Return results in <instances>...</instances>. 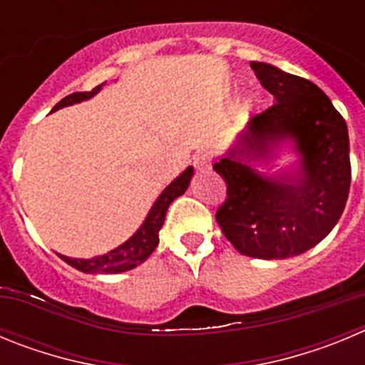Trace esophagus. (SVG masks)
<instances>
[{
	"mask_svg": "<svg viewBox=\"0 0 365 365\" xmlns=\"http://www.w3.org/2000/svg\"><path fill=\"white\" fill-rule=\"evenodd\" d=\"M193 166L197 172H208L212 168V155L208 151H199L195 157H193Z\"/></svg>",
	"mask_w": 365,
	"mask_h": 365,
	"instance_id": "obj_1",
	"label": "esophagus"
}]
</instances>
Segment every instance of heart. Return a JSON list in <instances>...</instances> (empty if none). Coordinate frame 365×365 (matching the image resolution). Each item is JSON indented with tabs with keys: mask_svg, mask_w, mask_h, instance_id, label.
<instances>
[{
	"mask_svg": "<svg viewBox=\"0 0 365 365\" xmlns=\"http://www.w3.org/2000/svg\"><path fill=\"white\" fill-rule=\"evenodd\" d=\"M247 104H252V98H248V100H247Z\"/></svg>",
	"mask_w": 365,
	"mask_h": 365,
	"instance_id": "1",
	"label": "heart"
}]
</instances>
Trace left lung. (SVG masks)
I'll list each match as a JSON object with an SVG mask.
<instances>
[{"instance_id": "8db88e82", "label": "left lung", "mask_w": 365, "mask_h": 365, "mask_svg": "<svg viewBox=\"0 0 365 365\" xmlns=\"http://www.w3.org/2000/svg\"><path fill=\"white\" fill-rule=\"evenodd\" d=\"M274 106L248 118L214 170L228 197L215 214L243 256L285 259L334 228L351 185L347 124L320 87L265 62H250ZM291 154L289 165H278Z\"/></svg>"}]
</instances>
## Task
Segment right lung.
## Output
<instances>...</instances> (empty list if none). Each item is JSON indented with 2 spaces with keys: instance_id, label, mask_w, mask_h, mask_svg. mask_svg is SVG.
Instances as JSON below:
<instances>
[{
  "instance_id": "obj_1",
  "label": "right lung",
  "mask_w": 365,
  "mask_h": 365,
  "mask_svg": "<svg viewBox=\"0 0 365 365\" xmlns=\"http://www.w3.org/2000/svg\"><path fill=\"white\" fill-rule=\"evenodd\" d=\"M104 86L106 82L96 86L93 91L73 93V95L60 100V102L53 108V111H58V109L67 108V106L80 104L83 100L93 98V96L98 95V93L102 91V87ZM192 177L193 166H188L185 172L179 173V175L159 193V197L155 199L150 212H148V215L144 217L143 225L137 228V232L131 235L130 240H125L124 243L118 245L117 248L109 250L108 254L89 257V259L62 256V254H58V256L62 257L67 265H71L73 269L86 274H120L125 272V270L135 269V267L138 265H143L144 261L153 254L157 245H159V232L164 225V219H166L168 206L172 205L179 195H182V193L188 190Z\"/></svg>"
}]
</instances>
